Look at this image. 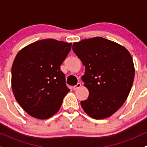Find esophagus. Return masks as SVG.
Masks as SVG:
<instances>
[{"label":"esophagus","instance_id":"obj_1","mask_svg":"<svg viewBox=\"0 0 147 147\" xmlns=\"http://www.w3.org/2000/svg\"><path fill=\"white\" fill-rule=\"evenodd\" d=\"M81 86H82V84H81V83H78L77 84V85H75V86H73V90H77V89L78 88H80Z\"/></svg>","mask_w":147,"mask_h":147}]
</instances>
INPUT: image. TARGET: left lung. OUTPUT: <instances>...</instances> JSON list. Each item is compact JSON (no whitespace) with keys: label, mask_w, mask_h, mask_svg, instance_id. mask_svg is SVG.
Segmentation results:
<instances>
[{"label":"left lung","mask_w":147,"mask_h":147,"mask_svg":"<svg viewBox=\"0 0 147 147\" xmlns=\"http://www.w3.org/2000/svg\"><path fill=\"white\" fill-rule=\"evenodd\" d=\"M72 50L85 65L82 77L89 91L82 109L96 119L114 114L127 99L135 76L130 52L122 45L102 37L75 42Z\"/></svg>","instance_id":"8db88e82"}]
</instances>
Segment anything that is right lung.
Wrapping results in <instances>:
<instances>
[{"label":"right lung","mask_w":147,"mask_h":147,"mask_svg":"<svg viewBox=\"0 0 147 147\" xmlns=\"http://www.w3.org/2000/svg\"><path fill=\"white\" fill-rule=\"evenodd\" d=\"M72 43L48 38L21 49L11 67L15 99L32 117L45 119L56 114L70 89L60 66Z\"/></svg>","instance_id":"right-lung-1"}]
</instances>
